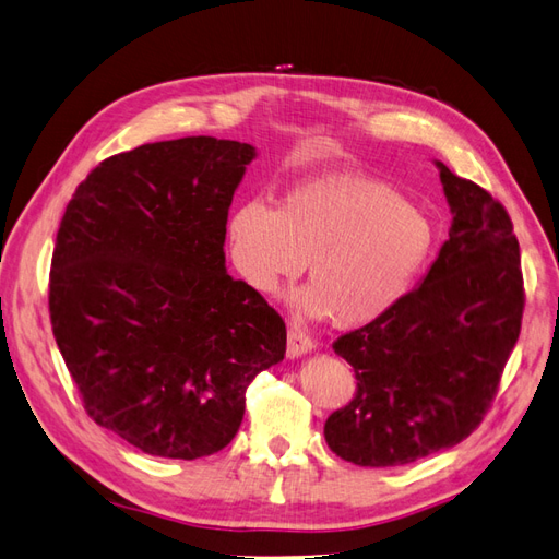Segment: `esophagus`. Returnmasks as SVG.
<instances>
[{
  "label": "esophagus",
  "mask_w": 559,
  "mask_h": 559,
  "mask_svg": "<svg viewBox=\"0 0 559 559\" xmlns=\"http://www.w3.org/2000/svg\"><path fill=\"white\" fill-rule=\"evenodd\" d=\"M311 349H313L311 337H307L302 331H299V328L290 325V331H288V356L290 359H299V356L309 354Z\"/></svg>",
  "instance_id": "1"
}]
</instances>
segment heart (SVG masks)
Masks as SVG:
<instances>
[{"label": "heart", "instance_id": "1", "mask_svg": "<svg viewBox=\"0 0 559 559\" xmlns=\"http://www.w3.org/2000/svg\"><path fill=\"white\" fill-rule=\"evenodd\" d=\"M234 266L252 290L290 295L299 317L359 328L390 313L416 285L437 246V228L390 186L359 175L311 179L285 193L278 210L248 200L228 219Z\"/></svg>", "mask_w": 559, "mask_h": 559}]
</instances>
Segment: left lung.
<instances>
[{"label": "left lung", "instance_id": "1", "mask_svg": "<svg viewBox=\"0 0 559 559\" xmlns=\"http://www.w3.org/2000/svg\"><path fill=\"white\" fill-rule=\"evenodd\" d=\"M435 165L453 214L449 240L416 290L333 345L359 390L323 435L361 467L416 463L461 443L481 423L520 337V242L508 212Z\"/></svg>", "mask_w": 559, "mask_h": 559}]
</instances>
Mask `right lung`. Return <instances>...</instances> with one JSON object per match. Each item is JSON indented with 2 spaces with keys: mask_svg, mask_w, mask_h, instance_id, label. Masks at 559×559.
<instances>
[{
  "mask_svg": "<svg viewBox=\"0 0 559 559\" xmlns=\"http://www.w3.org/2000/svg\"><path fill=\"white\" fill-rule=\"evenodd\" d=\"M250 143L186 136L112 155L84 179L51 260L56 345L96 425L134 449L222 451L246 388L285 356V323L226 274V222Z\"/></svg>",
  "mask_w": 559,
  "mask_h": 559,
  "instance_id": "right-lung-1",
  "label": "right lung"
}]
</instances>
